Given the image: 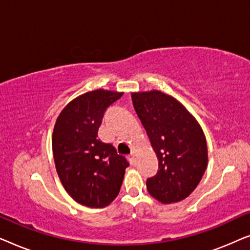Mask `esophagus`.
Segmentation results:
<instances>
[{
  "label": "esophagus",
  "mask_w": 250,
  "mask_h": 250,
  "mask_svg": "<svg viewBox=\"0 0 250 250\" xmlns=\"http://www.w3.org/2000/svg\"><path fill=\"white\" fill-rule=\"evenodd\" d=\"M127 160L129 162V164H131V165H133V164H134V162H135L134 155H133V153H131V155H128L127 156Z\"/></svg>",
  "instance_id": "esophagus-1"
}]
</instances>
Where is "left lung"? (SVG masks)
Instances as JSON below:
<instances>
[{
	"mask_svg": "<svg viewBox=\"0 0 250 250\" xmlns=\"http://www.w3.org/2000/svg\"><path fill=\"white\" fill-rule=\"evenodd\" d=\"M131 95L159 164L156 175L146 180V189L163 204L186 199L207 167L203 128L180 101L162 91L133 92Z\"/></svg>",
	"mask_w": 250,
	"mask_h": 250,
	"instance_id": "left-lung-1",
	"label": "left lung"
}]
</instances>
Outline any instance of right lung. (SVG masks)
<instances>
[{
  "label": "right lung",
  "mask_w": 250,
  "mask_h": 250,
  "mask_svg": "<svg viewBox=\"0 0 250 250\" xmlns=\"http://www.w3.org/2000/svg\"><path fill=\"white\" fill-rule=\"evenodd\" d=\"M122 95L123 92L104 88L78 95L61 110L54 124L57 173L68 194L83 206L104 208L121 190L128 163L114 146L98 138V131L105 109Z\"/></svg>",
  "instance_id": "add662e5"
}]
</instances>
